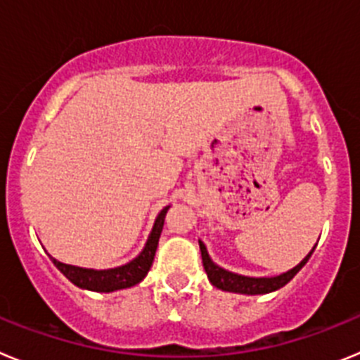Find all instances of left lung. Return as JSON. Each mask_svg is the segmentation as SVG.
<instances>
[{"instance_id":"8db88e82","label":"left lung","mask_w":360,"mask_h":360,"mask_svg":"<svg viewBox=\"0 0 360 360\" xmlns=\"http://www.w3.org/2000/svg\"><path fill=\"white\" fill-rule=\"evenodd\" d=\"M200 252H202V262L203 269L207 272L209 281L214 285L216 288L224 292H232V294H245V295H262V294H270V292L279 290L281 287H285L299 270L307 265V262L310 259L311 252L316 250V247L303 257V262L297 263L294 269L287 270L279 276H272V278H250V276H241L236 272H231V270H225L224 266L216 265L211 259L207 252V247L203 245V241H200Z\"/></svg>"}]
</instances>
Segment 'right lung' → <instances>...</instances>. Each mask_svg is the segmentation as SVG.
<instances>
[{"label":"right lung","mask_w":360,"mask_h":360,"mask_svg":"<svg viewBox=\"0 0 360 360\" xmlns=\"http://www.w3.org/2000/svg\"><path fill=\"white\" fill-rule=\"evenodd\" d=\"M171 205L162 209L158 212L155 224H153L151 232H149L148 241H146L144 249L136 257H133L131 262L126 265L115 266V269H104V270H95V269H82V266L75 265H66V263L57 262L56 257L50 256L53 265L61 270L63 274L70 279V281L79 288L91 292H115L122 290V288L135 287L142 279L148 276L149 269L155 259V252H157L158 240H160L162 229H164V218L169 211Z\"/></svg>","instance_id":"obj_1"}]
</instances>
